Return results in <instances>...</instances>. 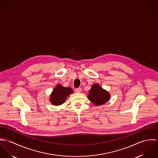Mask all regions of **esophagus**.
Listing matches in <instances>:
<instances>
[{"label": "esophagus", "instance_id": "esophagus-1", "mask_svg": "<svg viewBox=\"0 0 158 158\" xmlns=\"http://www.w3.org/2000/svg\"><path fill=\"white\" fill-rule=\"evenodd\" d=\"M74 91L76 93H81L82 91V89L81 88H75Z\"/></svg>", "mask_w": 158, "mask_h": 158}]
</instances>
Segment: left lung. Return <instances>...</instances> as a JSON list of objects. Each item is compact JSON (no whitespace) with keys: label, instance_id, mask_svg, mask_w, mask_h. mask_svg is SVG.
<instances>
[{"label":"left lung","instance_id":"1","mask_svg":"<svg viewBox=\"0 0 158 158\" xmlns=\"http://www.w3.org/2000/svg\"><path fill=\"white\" fill-rule=\"evenodd\" d=\"M88 99L96 106L103 105L110 98V93L101 87L99 84H94L88 91Z\"/></svg>","mask_w":158,"mask_h":158}]
</instances>
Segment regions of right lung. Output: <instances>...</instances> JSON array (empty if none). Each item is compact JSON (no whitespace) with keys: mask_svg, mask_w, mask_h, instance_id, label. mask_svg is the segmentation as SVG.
<instances>
[{"mask_svg":"<svg viewBox=\"0 0 158 158\" xmlns=\"http://www.w3.org/2000/svg\"><path fill=\"white\" fill-rule=\"evenodd\" d=\"M73 93L70 87H64L58 84L54 88L50 96V102L54 105H59L64 104L68 96Z\"/></svg>","mask_w":158,"mask_h":158,"instance_id":"add662e5","label":"right lung"}]
</instances>
